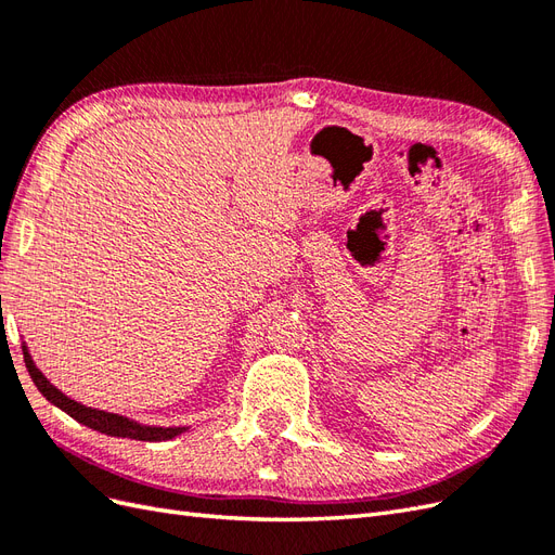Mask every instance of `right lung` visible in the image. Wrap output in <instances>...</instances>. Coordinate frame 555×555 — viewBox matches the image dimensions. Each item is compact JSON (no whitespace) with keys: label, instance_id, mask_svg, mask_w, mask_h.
Instances as JSON below:
<instances>
[{"label":"right lung","instance_id":"obj_1","mask_svg":"<svg viewBox=\"0 0 555 555\" xmlns=\"http://www.w3.org/2000/svg\"><path fill=\"white\" fill-rule=\"evenodd\" d=\"M23 354H25V365L29 371V377L37 384V389L43 393V398L48 402H53V405L60 408L62 412L74 416L76 422L82 426H88V428L99 430L104 435H111V438H129V440H143V442L173 440L184 430H190V426H145V424L133 422V418L122 416V414H113L106 410L82 405V402H76L69 396H64L57 386L48 382V377L37 367L35 359H31L27 345H23Z\"/></svg>","mask_w":555,"mask_h":555}]
</instances>
